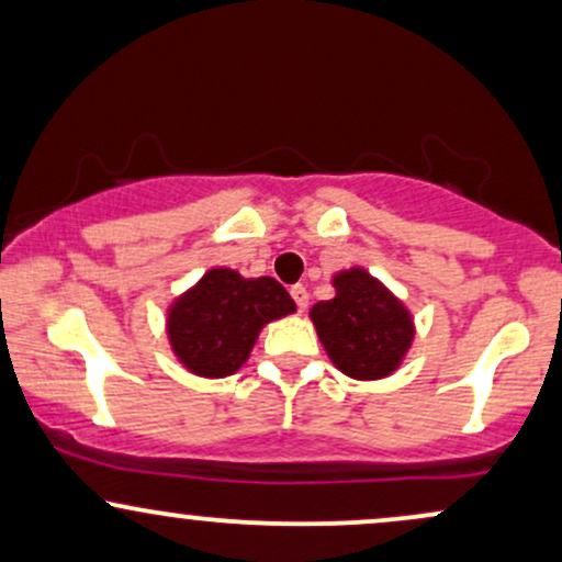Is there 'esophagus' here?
I'll return each mask as SVG.
<instances>
[{"mask_svg":"<svg viewBox=\"0 0 562 562\" xmlns=\"http://www.w3.org/2000/svg\"><path fill=\"white\" fill-rule=\"evenodd\" d=\"M290 295H293L295 306H299L301 312H306V306H308V290L303 288V285H293V288H290Z\"/></svg>","mask_w":562,"mask_h":562,"instance_id":"obj_1","label":"esophagus"}]
</instances>
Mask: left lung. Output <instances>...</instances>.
<instances>
[{
    "label": "left lung",
    "mask_w": 562,
    "mask_h": 562,
    "mask_svg": "<svg viewBox=\"0 0 562 562\" xmlns=\"http://www.w3.org/2000/svg\"><path fill=\"white\" fill-rule=\"evenodd\" d=\"M333 299L308 312L330 362L353 380L393 375L415 340L409 308L362 267L333 274Z\"/></svg>",
    "instance_id": "left-lung-1"
}]
</instances>
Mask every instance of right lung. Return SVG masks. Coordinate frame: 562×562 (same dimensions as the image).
<instances>
[{
	"label": "right lung",
	"mask_w": 562,
	"mask_h": 562,
	"mask_svg": "<svg viewBox=\"0 0 562 562\" xmlns=\"http://www.w3.org/2000/svg\"><path fill=\"white\" fill-rule=\"evenodd\" d=\"M293 312V299L274 277H243L216 267L171 301L166 335L187 372L227 378L248 362L263 325Z\"/></svg>",
	"instance_id": "right-lung-1"
}]
</instances>
